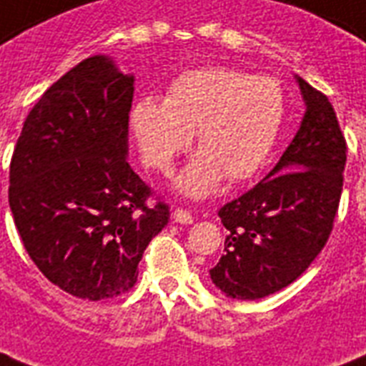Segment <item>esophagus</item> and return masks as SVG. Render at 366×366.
I'll return each instance as SVG.
<instances>
[{
    "instance_id": "34e87169",
    "label": "esophagus",
    "mask_w": 366,
    "mask_h": 366,
    "mask_svg": "<svg viewBox=\"0 0 366 366\" xmlns=\"http://www.w3.org/2000/svg\"><path fill=\"white\" fill-rule=\"evenodd\" d=\"M172 219H174V222H178V224H192V222H194V217H192V213L186 211V209H174Z\"/></svg>"
}]
</instances>
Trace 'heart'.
Returning a JSON list of instances; mask_svg holds the SVG:
<instances>
[{"mask_svg": "<svg viewBox=\"0 0 366 366\" xmlns=\"http://www.w3.org/2000/svg\"><path fill=\"white\" fill-rule=\"evenodd\" d=\"M284 109L286 97L276 78L213 65L178 74L164 102L139 97L130 122L142 157L161 172L171 169L195 130L202 152L177 178V188L203 197L222 174L242 182L263 169L282 128Z\"/></svg>", "mask_w": 366, "mask_h": 366, "instance_id": "obj_1", "label": "heart"}]
</instances>
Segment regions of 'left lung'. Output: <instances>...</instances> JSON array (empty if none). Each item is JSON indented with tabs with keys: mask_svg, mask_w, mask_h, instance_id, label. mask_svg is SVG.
Returning a JSON list of instances; mask_svg holds the SVG:
<instances>
[{
	"mask_svg": "<svg viewBox=\"0 0 366 366\" xmlns=\"http://www.w3.org/2000/svg\"><path fill=\"white\" fill-rule=\"evenodd\" d=\"M305 115L261 182L219 211L224 255L209 270L232 300H261L300 278L328 242L338 213L345 138L325 94L295 76Z\"/></svg>",
	"mask_w": 366,
	"mask_h": 366,
	"instance_id": "left-lung-1",
	"label": "left lung"
}]
</instances>
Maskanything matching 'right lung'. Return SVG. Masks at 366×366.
Listing matches in <instances>:
<instances>
[{
  "label": "right lung",
  "mask_w": 366,
  "mask_h": 366,
  "mask_svg": "<svg viewBox=\"0 0 366 366\" xmlns=\"http://www.w3.org/2000/svg\"><path fill=\"white\" fill-rule=\"evenodd\" d=\"M134 76L94 55L61 76L22 124L9 207L24 249L49 282L80 300L117 297L169 222V205L128 164Z\"/></svg>",
  "instance_id": "obj_1"
}]
</instances>
